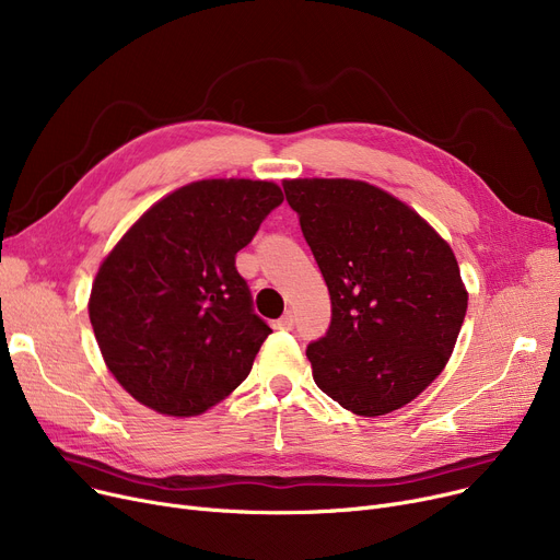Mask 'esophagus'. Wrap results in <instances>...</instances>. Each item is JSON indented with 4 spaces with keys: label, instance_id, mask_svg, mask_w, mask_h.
Wrapping results in <instances>:
<instances>
[{
    "label": "esophagus",
    "instance_id": "34e87169",
    "mask_svg": "<svg viewBox=\"0 0 560 560\" xmlns=\"http://www.w3.org/2000/svg\"><path fill=\"white\" fill-rule=\"evenodd\" d=\"M277 327H279V329H285V331H290L292 327H295V313H292V311H285V313L279 317Z\"/></svg>",
    "mask_w": 560,
    "mask_h": 560
}]
</instances>
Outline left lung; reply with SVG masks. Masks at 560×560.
I'll use <instances>...</instances> for the list:
<instances>
[{
  "label": "left lung",
  "instance_id": "obj_1",
  "mask_svg": "<svg viewBox=\"0 0 560 560\" xmlns=\"http://www.w3.org/2000/svg\"><path fill=\"white\" fill-rule=\"evenodd\" d=\"M331 298L306 357L322 393L376 418L413 401L456 347L467 288L450 243L408 203L359 179H285Z\"/></svg>",
  "mask_w": 560,
  "mask_h": 560
}]
</instances>
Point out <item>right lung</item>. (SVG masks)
Wrapping results in <instances>:
<instances>
[{"label":"right lung","mask_w":560,"mask_h":560,"mask_svg":"<svg viewBox=\"0 0 560 560\" xmlns=\"http://www.w3.org/2000/svg\"><path fill=\"white\" fill-rule=\"evenodd\" d=\"M281 201L275 182H192L104 256L88 315L106 368L136 401L195 418L243 384L272 329L252 311L235 254Z\"/></svg>","instance_id":"1"}]
</instances>
